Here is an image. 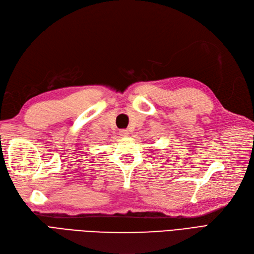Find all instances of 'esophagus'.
I'll use <instances>...</instances> for the list:
<instances>
[{
  "label": "esophagus",
  "instance_id": "34e87169",
  "mask_svg": "<svg viewBox=\"0 0 254 254\" xmlns=\"http://www.w3.org/2000/svg\"><path fill=\"white\" fill-rule=\"evenodd\" d=\"M128 131L127 130H125V129H123V130H120V135L121 136H128Z\"/></svg>",
  "mask_w": 254,
  "mask_h": 254
}]
</instances>
